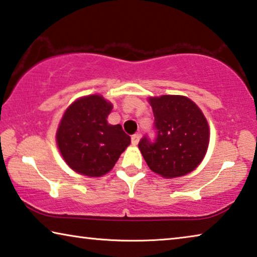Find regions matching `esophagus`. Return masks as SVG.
<instances>
[{
    "mask_svg": "<svg viewBox=\"0 0 257 257\" xmlns=\"http://www.w3.org/2000/svg\"><path fill=\"white\" fill-rule=\"evenodd\" d=\"M140 139H141L140 134H134V135H132V144H133V145H137V144H139Z\"/></svg>",
    "mask_w": 257,
    "mask_h": 257,
    "instance_id": "34e87169",
    "label": "esophagus"
}]
</instances>
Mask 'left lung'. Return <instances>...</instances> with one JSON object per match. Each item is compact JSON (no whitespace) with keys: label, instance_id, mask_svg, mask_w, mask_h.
Instances as JSON below:
<instances>
[{"label":"left lung","instance_id":"1","mask_svg":"<svg viewBox=\"0 0 257 257\" xmlns=\"http://www.w3.org/2000/svg\"><path fill=\"white\" fill-rule=\"evenodd\" d=\"M155 137L145 135L139 148L150 170L164 178L188 174L204 158L209 125L202 110L183 95L150 98Z\"/></svg>","mask_w":257,"mask_h":257}]
</instances>
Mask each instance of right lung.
Segmentation results:
<instances>
[{"instance_id":"add662e5","label":"right lung","mask_w":257,"mask_h":257,"mask_svg":"<svg viewBox=\"0 0 257 257\" xmlns=\"http://www.w3.org/2000/svg\"><path fill=\"white\" fill-rule=\"evenodd\" d=\"M113 106L101 95L79 98L68 107L56 133L57 147L69 167L86 177H101L115 165L130 136L107 116Z\"/></svg>"}]
</instances>
